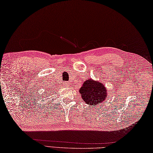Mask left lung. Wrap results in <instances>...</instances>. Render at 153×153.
Wrapping results in <instances>:
<instances>
[{
    "label": "left lung",
    "instance_id": "left-lung-1",
    "mask_svg": "<svg viewBox=\"0 0 153 153\" xmlns=\"http://www.w3.org/2000/svg\"><path fill=\"white\" fill-rule=\"evenodd\" d=\"M79 92L85 104L94 106L103 103L108 95V90L104 84L91 79L85 80Z\"/></svg>",
    "mask_w": 153,
    "mask_h": 153
}]
</instances>
